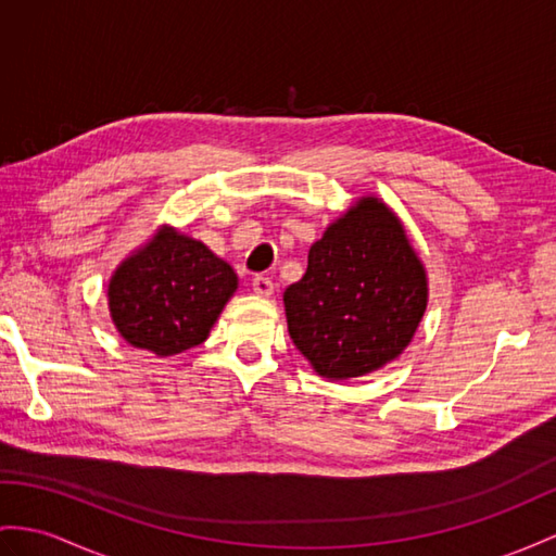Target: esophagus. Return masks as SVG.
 <instances>
[{
    "instance_id": "1",
    "label": "esophagus",
    "mask_w": 556,
    "mask_h": 556,
    "mask_svg": "<svg viewBox=\"0 0 556 556\" xmlns=\"http://www.w3.org/2000/svg\"><path fill=\"white\" fill-rule=\"evenodd\" d=\"M253 291L258 293V295H263V298H269V295L275 293V283H273V279H269V277L258 275V277H253Z\"/></svg>"
}]
</instances>
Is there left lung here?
<instances>
[{
  "label": "left lung",
  "instance_id": "8db88e82",
  "mask_svg": "<svg viewBox=\"0 0 556 556\" xmlns=\"http://www.w3.org/2000/svg\"><path fill=\"white\" fill-rule=\"evenodd\" d=\"M427 298V269L402 218L364 194L309 247L303 279L283 291V312L315 374L350 380L402 357Z\"/></svg>",
  "mask_w": 556,
  "mask_h": 556
}]
</instances>
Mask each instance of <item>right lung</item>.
<instances>
[{
  "mask_svg": "<svg viewBox=\"0 0 556 556\" xmlns=\"http://www.w3.org/2000/svg\"><path fill=\"white\" fill-rule=\"evenodd\" d=\"M237 287L230 263L202 241L162 225L112 273L108 307L131 348L174 357L204 343Z\"/></svg>",
  "mask_w": 556,
  "mask_h": 556,
  "instance_id": "obj_1",
  "label": "right lung"
}]
</instances>
